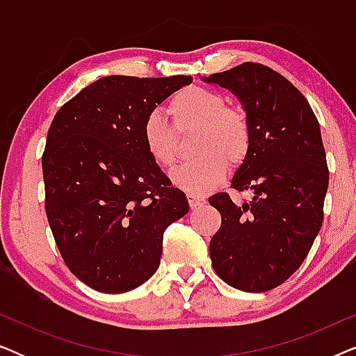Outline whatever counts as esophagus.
<instances>
[{
  "instance_id": "34e87169",
  "label": "esophagus",
  "mask_w": 356,
  "mask_h": 356,
  "mask_svg": "<svg viewBox=\"0 0 356 356\" xmlns=\"http://www.w3.org/2000/svg\"><path fill=\"white\" fill-rule=\"evenodd\" d=\"M186 197H188V202H189V206H191V209H196V207L202 206V204L206 202V199H204V196H199V194L188 193Z\"/></svg>"
}]
</instances>
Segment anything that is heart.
<instances>
[{"mask_svg": "<svg viewBox=\"0 0 356 356\" xmlns=\"http://www.w3.org/2000/svg\"><path fill=\"white\" fill-rule=\"evenodd\" d=\"M168 113L178 133L197 128L193 150L199 154L172 173L178 188L204 194L216 188L232 165H240L250 155L252 128L250 116L241 108L228 106L217 92L188 87L170 100ZM162 115L154 111L143 124V143L160 167H172L178 159V134Z\"/></svg>", "mask_w": 356, "mask_h": 356, "instance_id": "heart-1", "label": "heart"}]
</instances>
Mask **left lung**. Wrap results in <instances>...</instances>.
Returning <instances> with one entry per match:
<instances>
[{"label": "left lung", "instance_id": "8db88e82", "mask_svg": "<svg viewBox=\"0 0 356 356\" xmlns=\"http://www.w3.org/2000/svg\"><path fill=\"white\" fill-rule=\"evenodd\" d=\"M204 81L230 89L252 128L250 155L232 179V188L251 199L209 197L222 216L209 246L212 267L233 289L272 290L303 264L324 220L329 168L318 118L286 77L261 63Z\"/></svg>", "mask_w": 356, "mask_h": 356}]
</instances>
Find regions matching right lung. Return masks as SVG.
Returning a JSON list of instances; mask_svg holds the SVG:
<instances>
[{
  "mask_svg": "<svg viewBox=\"0 0 356 356\" xmlns=\"http://www.w3.org/2000/svg\"><path fill=\"white\" fill-rule=\"evenodd\" d=\"M191 76H108L58 110L42 155L45 212L72 274L124 293L159 269L163 232L188 212L147 154L144 120Z\"/></svg>",
  "mask_w": 356,
  "mask_h": 356,
  "instance_id": "obj_1",
  "label": "right lung"
}]
</instances>
